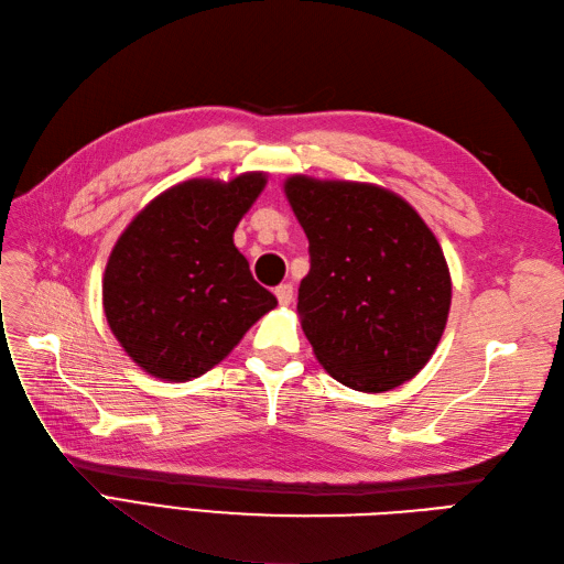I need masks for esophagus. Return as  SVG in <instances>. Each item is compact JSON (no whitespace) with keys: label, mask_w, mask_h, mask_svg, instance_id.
Wrapping results in <instances>:
<instances>
[{"label":"esophagus","mask_w":564,"mask_h":564,"mask_svg":"<svg viewBox=\"0 0 564 564\" xmlns=\"http://www.w3.org/2000/svg\"><path fill=\"white\" fill-rule=\"evenodd\" d=\"M274 293H276L279 304L288 306L290 302H293V293H295V290H293V285H290V283H281V285H276Z\"/></svg>","instance_id":"obj_1"}]
</instances>
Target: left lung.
I'll list each match as a JSON object with an SVG mask.
<instances>
[{"label": "left lung", "instance_id": "1", "mask_svg": "<svg viewBox=\"0 0 564 564\" xmlns=\"http://www.w3.org/2000/svg\"><path fill=\"white\" fill-rule=\"evenodd\" d=\"M308 239L297 312L339 384L381 393L420 372L443 337L452 281L443 248L405 198L344 180H285Z\"/></svg>", "mask_w": 564, "mask_h": 564}]
</instances>
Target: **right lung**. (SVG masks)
I'll use <instances>...</instances> for the list:
<instances>
[{"label": "right lung", "mask_w": 564, "mask_h": 564, "mask_svg": "<svg viewBox=\"0 0 564 564\" xmlns=\"http://www.w3.org/2000/svg\"><path fill=\"white\" fill-rule=\"evenodd\" d=\"M264 185V173L187 180L159 194L119 236L102 306L144 372L166 381L204 375L276 306L234 246L236 225Z\"/></svg>", "instance_id": "right-lung-1"}]
</instances>
